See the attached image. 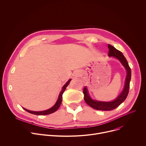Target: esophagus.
Segmentation results:
<instances>
[{
    "label": "esophagus",
    "instance_id": "esophagus-1",
    "mask_svg": "<svg viewBox=\"0 0 146 146\" xmlns=\"http://www.w3.org/2000/svg\"><path fill=\"white\" fill-rule=\"evenodd\" d=\"M80 76V72H76V73H75V74H74V76H75L76 77H79Z\"/></svg>",
    "mask_w": 146,
    "mask_h": 146
}]
</instances>
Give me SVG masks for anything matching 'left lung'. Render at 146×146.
Wrapping results in <instances>:
<instances>
[{
	"label": "left lung",
	"mask_w": 146,
	"mask_h": 146,
	"mask_svg": "<svg viewBox=\"0 0 146 146\" xmlns=\"http://www.w3.org/2000/svg\"><path fill=\"white\" fill-rule=\"evenodd\" d=\"M109 48V56L114 57L118 59L122 65L124 66L127 70V77L125 82V86L122 92L120 95L113 101L111 102H101L93 100L90 96L88 90L86 87L84 88L83 90V94L84 95V100L88 104V105L92 108L94 109L98 110H104V111H109L112 110L118 106H119L126 99L129 90L130 81L131 78V70L128 65V62L123 55V54L117 50L114 47L108 44Z\"/></svg>",
	"instance_id": "left-lung-1"
}]
</instances>
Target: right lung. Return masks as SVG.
<instances>
[{"instance_id": "right-lung-1", "label": "right lung", "mask_w": 146, "mask_h": 146, "mask_svg": "<svg viewBox=\"0 0 146 146\" xmlns=\"http://www.w3.org/2000/svg\"><path fill=\"white\" fill-rule=\"evenodd\" d=\"M71 81V79H69L67 82L66 83V84L63 86V87H62V89L59 95V96H58V100L56 101V102L55 103V105L50 109H48V110H44V111H31V110H27L25 108H23L25 110H26L27 111H28V113H31V114H35V115H48V114H51L52 113H54L55 111H56L60 107V104L62 103V94H64L65 90H66L67 86L69 84V83Z\"/></svg>"}]
</instances>
